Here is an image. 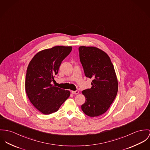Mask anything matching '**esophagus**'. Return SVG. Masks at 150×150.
<instances>
[{
    "mask_svg": "<svg viewBox=\"0 0 150 150\" xmlns=\"http://www.w3.org/2000/svg\"><path fill=\"white\" fill-rule=\"evenodd\" d=\"M71 93L73 95H77L79 93V91H71Z\"/></svg>",
    "mask_w": 150,
    "mask_h": 150,
    "instance_id": "obj_1",
    "label": "esophagus"
}]
</instances>
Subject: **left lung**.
I'll return each instance as SVG.
<instances>
[{"label": "left lung", "instance_id": "obj_1", "mask_svg": "<svg viewBox=\"0 0 150 150\" xmlns=\"http://www.w3.org/2000/svg\"><path fill=\"white\" fill-rule=\"evenodd\" d=\"M79 50L85 75L93 80L92 87L82 92L86 101L81 109L88 116H98L108 109L117 93L114 67L108 54L97 47L80 46Z\"/></svg>", "mask_w": 150, "mask_h": 150}]
</instances>
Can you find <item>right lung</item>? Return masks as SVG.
Listing matches in <instances>:
<instances>
[{
  "mask_svg": "<svg viewBox=\"0 0 150 150\" xmlns=\"http://www.w3.org/2000/svg\"><path fill=\"white\" fill-rule=\"evenodd\" d=\"M72 50L71 46H57L38 52L27 67L25 89L32 104L45 115L57 111L70 96L69 91L53 84L62 61Z\"/></svg>",
  "mask_w": 150,
  "mask_h": 150,
  "instance_id": "1",
  "label": "right lung"
}]
</instances>
